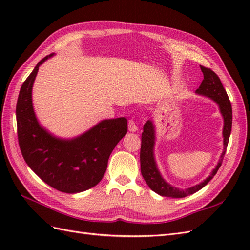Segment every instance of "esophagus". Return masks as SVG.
Listing matches in <instances>:
<instances>
[{"instance_id": "34e87169", "label": "esophagus", "mask_w": 250, "mask_h": 250, "mask_svg": "<svg viewBox=\"0 0 250 250\" xmlns=\"http://www.w3.org/2000/svg\"><path fill=\"white\" fill-rule=\"evenodd\" d=\"M128 130H129L130 132L138 131V126H137V124H135V121L129 120V122H128Z\"/></svg>"}]
</instances>
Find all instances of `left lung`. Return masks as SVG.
Returning <instances> with one entry per match:
<instances>
[{"instance_id":"8db88e82","label":"left lung","mask_w":250,"mask_h":250,"mask_svg":"<svg viewBox=\"0 0 250 250\" xmlns=\"http://www.w3.org/2000/svg\"><path fill=\"white\" fill-rule=\"evenodd\" d=\"M200 69L203 73V80L200 86L196 89L195 93L199 96L209 98L210 100L215 101L218 105L219 110H220V113L223 118V151L216 167L210 172L209 175L206 179H203L201 183L187 188L173 187L164 179L162 173L158 170L154 154V146L156 141L155 123L152 120H148L143 127L144 131L142 133V146L140 154L141 172L146 184L151 190L158 195L165 196V197L184 198L201 190L216 175L218 169L220 168L226 151V147H228L229 144L232 124V110L229 96L226 94V90L222 85L220 78L217 76L215 72L201 65Z\"/></svg>"}]
</instances>
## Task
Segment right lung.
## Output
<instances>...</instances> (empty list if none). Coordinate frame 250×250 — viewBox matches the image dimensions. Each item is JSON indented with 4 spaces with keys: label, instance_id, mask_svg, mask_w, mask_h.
I'll list each match as a JSON object with an SVG mask.
<instances>
[{
    "label": "right lung",
    "instance_id": "obj_1",
    "mask_svg": "<svg viewBox=\"0 0 250 250\" xmlns=\"http://www.w3.org/2000/svg\"><path fill=\"white\" fill-rule=\"evenodd\" d=\"M22 83L17 103L19 144L22 157L37 176L56 190L76 194L100 183L110 153L127 133L126 118L102 120L72 139L56 137L36 118L32 88L39 67Z\"/></svg>",
    "mask_w": 250,
    "mask_h": 250
}]
</instances>
